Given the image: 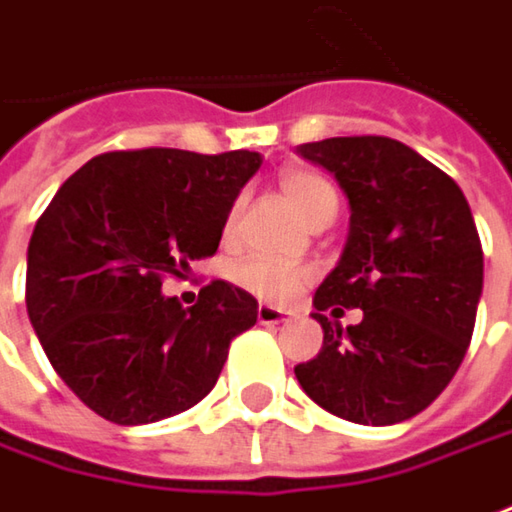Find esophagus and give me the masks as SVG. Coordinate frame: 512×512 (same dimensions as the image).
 <instances>
[{"mask_svg": "<svg viewBox=\"0 0 512 512\" xmlns=\"http://www.w3.org/2000/svg\"><path fill=\"white\" fill-rule=\"evenodd\" d=\"M284 315H287V312L279 310V307H273V304H259V312H256L259 324H264V327L281 324V321H284Z\"/></svg>", "mask_w": 512, "mask_h": 512, "instance_id": "obj_1", "label": "esophagus"}]
</instances>
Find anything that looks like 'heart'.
Returning a JSON list of instances; mask_svg holds the SVG:
<instances>
[{
  "label": "heart",
  "instance_id": "1",
  "mask_svg": "<svg viewBox=\"0 0 512 512\" xmlns=\"http://www.w3.org/2000/svg\"><path fill=\"white\" fill-rule=\"evenodd\" d=\"M281 191L290 200V205L296 208V214L307 222L321 208L338 202L335 188L324 177H318L312 171H301V168H293L281 177ZM233 279L242 290H248L250 296L279 304V301H290L304 284H310L312 270L310 267H298V264L279 262V259H267V256H250V259L233 267Z\"/></svg>",
  "mask_w": 512,
  "mask_h": 512
}]
</instances>
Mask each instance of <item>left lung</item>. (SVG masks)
<instances>
[{
	"instance_id": "left-lung-1",
	"label": "left lung",
	"mask_w": 512,
	"mask_h": 512,
	"mask_svg": "<svg viewBox=\"0 0 512 512\" xmlns=\"http://www.w3.org/2000/svg\"><path fill=\"white\" fill-rule=\"evenodd\" d=\"M296 152L349 200L344 253L312 298L324 346L298 363V383L341 420L403 423L440 397L471 344L485 279L471 205L392 137H327ZM341 306H360L361 324L341 328Z\"/></svg>"
}]
</instances>
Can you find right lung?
Returning <instances> with one entry per match:
<instances>
[{"instance_id":"obj_1","label":"right lung","mask_w":512,"mask_h":512,"mask_svg":"<svg viewBox=\"0 0 512 512\" xmlns=\"http://www.w3.org/2000/svg\"><path fill=\"white\" fill-rule=\"evenodd\" d=\"M259 152L137 149L92 157L36 222L27 315L75 397L104 420L146 425L197 406L256 298L228 281L183 307L163 276L214 256Z\"/></svg>"}]
</instances>
